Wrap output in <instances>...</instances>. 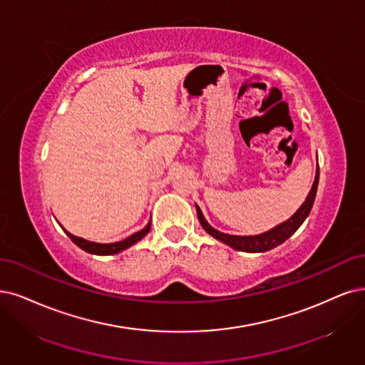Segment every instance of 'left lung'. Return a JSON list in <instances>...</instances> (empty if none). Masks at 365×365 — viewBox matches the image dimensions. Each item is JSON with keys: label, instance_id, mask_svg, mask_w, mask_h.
Listing matches in <instances>:
<instances>
[{"label": "left lung", "instance_id": "obj_1", "mask_svg": "<svg viewBox=\"0 0 365 365\" xmlns=\"http://www.w3.org/2000/svg\"><path fill=\"white\" fill-rule=\"evenodd\" d=\"M317 183H319V168H317L316 179H314V183L312 186V190H309L308 197L305 198L304 205L298 209V212H296L293 217L290 220H287L286 222H282L278 227L272 228V230H269L267 233H263V235H259V236H232V235L221 233L218 230H215V228H212L207 224V221L205 220L203 213H201L198 206H195L197 207V215H198L200 224L203 225L205 230L210 236H213L215 239L224 242V244L230 245L232 248H235L237 251L264 252V251H269V250H272V248L281 245L282 242H284L286 239H289L301 227V224L305 221L309 210H312V207H313L316 191H317Z\"/></svg>", "mask_w": 365, "mask_h": 365}]
</instances>
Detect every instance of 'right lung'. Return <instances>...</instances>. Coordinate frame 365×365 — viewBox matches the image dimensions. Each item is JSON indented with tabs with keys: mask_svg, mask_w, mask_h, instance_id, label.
<instances>
[{
	"mask_svg": "<svg viewBox=\"0 0 365 365\" xmlns=\"http://www.w3.org/2000/svg\"><path fill=\"white\" fill-rule=\"evenodd\" d=\"M148 230H150V224H148L145 228H143L141 232L135 233V235L126 237L125 240H121V242H114V244H96V242H88L86 239H81V237H76V236L71 235L69 232H66V230L64 232H66L67 236L72 239L73 244H76L81 250H84V251H87L90 254L110 255V254H117L120 251L129 248L130 245L135 244V242H138L140 239H143L148 233Z\"/></svg>",
	"mask_w": 365,
	"mask_h": 365,
	"instance_id": "right-lung-1",
	"label": "right lung"
}]
</instances>
